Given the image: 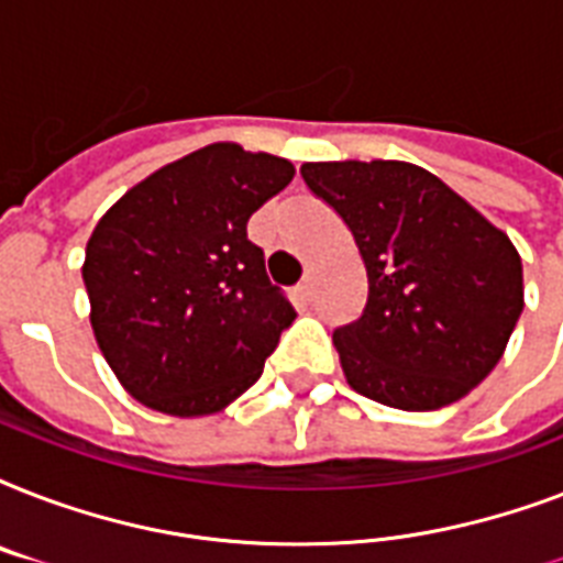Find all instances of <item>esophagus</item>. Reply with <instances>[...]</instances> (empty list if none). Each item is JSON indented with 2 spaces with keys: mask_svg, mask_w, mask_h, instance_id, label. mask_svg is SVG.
<instances>
[{
  "mask_svg": "<svg viewBox=\"0 0 563 563\" xmlns=\"http://www.w3.org/2000/svg\"><path fill=\"white\" fill-rule=\"evenodd\" d=\"M312 283H316V274L312 272L303 274V280H300V286H298V291L303 295V298H309V295H312Z\"/></svg>",
  "mask_w": 563,
  "mask_h": 563,
  "instance_id": "esophagus-1",
  "label": "esophagus"
}]
</instances>
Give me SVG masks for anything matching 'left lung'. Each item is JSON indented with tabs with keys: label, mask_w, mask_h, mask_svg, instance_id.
Segmentation results:
<instances>
[{
	"label": "left lung",
	"mask_w": 563,
	"mask_h": 563,
	"mask_svg": "<svg viewBox=\"0 0 563 563\" xmlns=\"http://www.w3.org/2000/svg\"><path fill=\"white\" fill-rule=\"evenodd\" d=\"M300 175L342 216L368 272L365 312L333 333L347 385L402 411L467 397L523 312L506 230L415 163H303Z\"/></svg>",
	"instance_id": "obj_1"
}]
</instances>
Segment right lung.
Returning a JSON list of instances; mask_svg holds the SVG:
<instances>
[{
    "label": "right lung",
    "mask_w": 563,
    "mask_h": 563,
    "mask_svg": "<svg viewBox=\"0 0 563 563\" xmlns=\"http://www.w3.org/2000/svg\"><path fill=\"white\" fill-rule=\"evenodd\" d=\"M291 178L286 157L212 143L101 216L81 277L96 344L134 400L203 418L260 379L295 309L265 277L247 219Z\"/></svg>",
    "instance_id": "right-lung-1"
}]
</instances>
